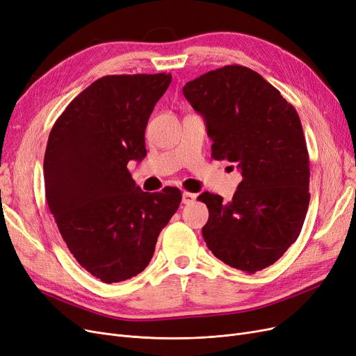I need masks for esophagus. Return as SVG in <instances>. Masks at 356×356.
Segmentation results:
<instances>
[{
  "instance_id": "34e87169",
  "label": "esophagus",
  "mask_w": 356,
  "mask_h": 356,
  "mask_svg": "<svg viewBox=\"0 0 356 356\" xmlns=\"http://www.w3.org/2000/svg\"><path fill=\"white\" fill-rule=\"evenodd\" d=\"M195 200H196V196H195L193 193H191V192H183V196H181V202L185 204V205H189V204H192Z\"/></svg>"
}]
</instances>
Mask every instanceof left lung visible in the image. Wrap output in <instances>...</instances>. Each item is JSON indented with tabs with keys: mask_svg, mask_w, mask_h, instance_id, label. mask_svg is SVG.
Returning a JSON list of instances; mask_svg holds the SVG:
<instances>
[{
	"mask_svg": "<svg viewBox=\"0 0 356 356\" xmlns=\"http://www.w3.org/2000/svg\"><path fill=\"white\" fill-rule=\"evenodd\" d=\"M183 95L207 123L211 156L238 165L230 202L204 192L207 246L225 264L252 274L298 239L309 205V155L291 102L257 72L225 65L188 82Z\"/></svg>",
	"mask_w": 356,
	"mask_h": 356,
	"instance_id": "1",
	"label": "left lung"
}]
</instances>
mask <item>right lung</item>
<instances>
[{
  "label": "right lung",
  "mask_w": 356,
  "mask_h": 356,
  "mask_svg": "<svg viewBox=\"0 0 356 356\" xmlns=\"http://www.w3.org/2000/svg\"><path fill=\"white\" fill-rule=\"evenodd\" d=\"M171 74L104 76L81 92L51 129L45 196L69 251L104 283L139 274L181 192L147 193L127 163L147 155L145 129Z\"/></svg>",
  "instance_id": "1"
}]
</instances>
